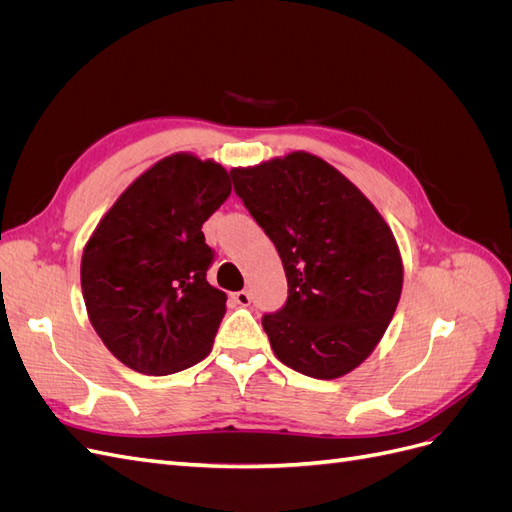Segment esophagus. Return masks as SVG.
I'll list each match as a JSON object with an SVG mask.
<instances>
[{
	"label": "esophagus",
	"mask_w": 512,
	"mask_h": 512,
	"mask_svg": "<svg viewBox=\"0 0 512 512\" xmlns=\"http://www.w3.org/2000/svg\"><path fill=\"white\" fill-rule=\"evenodd\" d=\"M232 299H235V303H237V305H241V307H247V305L252 303V297H250V292H247V290L232 292Z\"/></svg>",
	"instance_id": "1"
}]
</instances>
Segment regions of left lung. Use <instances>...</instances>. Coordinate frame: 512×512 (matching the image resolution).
<instances>
[{"label":"left lung","mask_w":512,"mask_h":512,"mask_svg":"<svg viewBox=\"0 0 512 512\" xmlns=\"http://www.w3.org/2000/svg\"><path fill=\"white\" fill-rule=\"evenodd\" d=\"M235 194L273 241L288 299L262 316L277 359L333 380L361 365L395 314L404 267L391 228L312 153L230 170Z\"/></svg>","instance_id":"left-lung-1"}]
</instances>
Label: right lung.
Listing matches in <instances>:
<instances>
[{"mask_svg": "<svg viewBox=\"0 0 512 512\" xmlns=\"http://www.w3.org/2000/svg\"><path fill=\"white\" fill-rule=\"evenodd\" d=\"M228 196L220 164L177 153L138 177L94 230L81 262L83 299L123 365L166 376L209 354L226 294L207 282L215 252L203 224Z\"/></svg>", "mask_w": 512, "mask_h": 512, "instance_id": "right-lung-1", "label": "right lung"}]
</instances>
